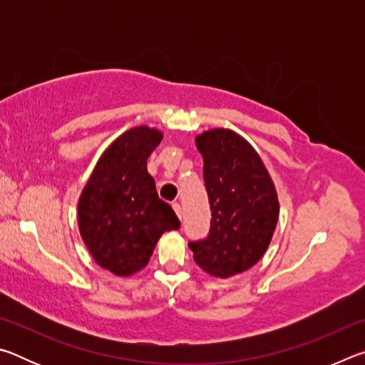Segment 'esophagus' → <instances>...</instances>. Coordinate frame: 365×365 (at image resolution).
I'll use <instances>...</instances> for the list:
<instances>
[{"label":"esophagus","instance_id":"esophagus-1","mask_svg":"<svg viewBox=\"0 0 365 365\" xmlns=\"http://www.w3.org/2000/svg\"><path fill=\"white\" fill-rule=\"evenodd\" d=\"M172 207H174V211L178 215V219H182V206L178 205V202H174V205H172Z\"/></svg>","mask_w":365,"mask_h":365}]
</instances>
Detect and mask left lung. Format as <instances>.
<instances>
[{"mask_svg":"<svg viewBox=\"0 0 365 365\" xmlns=\"http://www.w3.org/2000/svg\"><path fill=\"white\" fill-rule=\"evenodd\" d=\"M195 141L212 219L207 238L188 246L206 274L228 279L265 255L279 222V196L264 160L242 135L212 128Z\"/></svg>","mask_w":365,"mask_h":365,"instance_id":"left-lung-1","label":"left lung"}]
</instances>
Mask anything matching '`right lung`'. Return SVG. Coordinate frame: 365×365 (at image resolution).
Here are the masks:
<instances>
[{
    "mask_svg": "<svg viewBox=\"0 0 365 365\" xmlns=\"http://www.w3.org/2000/svg\"><path fill=\"white\" fill-rule=\"evenodd\" d=\"M160 140L163 132L148 125L119 135L98 159L78 197L80 237L95 262L117 277L146 267L160 235L180 228L146 169Z\"/></svg>",
    "mask_w": 365,
    "mask_h": 365,
    "instance_id": "1",
    "label": "right lung"
}]
</instances>
